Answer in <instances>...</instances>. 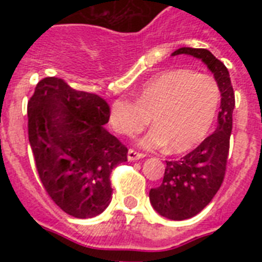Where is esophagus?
I'll use <instances>...</instances> for the list:
<instances>
[{
    "label": "esophagus",
    "instance_id": "34e87169",
    "mask_svg": "<svg viewBox=\"0 0 262 262\" xmlns=\"http://www.w3.org/2000/svg\"><path fill=\"white\" fill-rule=\"evenodd\" d=\"M145 155L144 154H139V152L134 151V149H128V154H127V159L128 161H136L139 159H143Z\"/></svg>",
    "mask_w": 262,
    "mask_h": 262
}]
</instances>
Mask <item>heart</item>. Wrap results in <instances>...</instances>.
Wrapping results in <instances>:
<instances>
[{
	"label": "heart",
	"instance_id": "b5f03b06",
	"mask_svg": "<svg viewBox=\"0 0 262 262\" xmlns=\"http://www.w3.org/2000/svg\"><path fill=\"white\" fill-rule=\"evenodd\" d=\"M219 86L214 77L190 69H169L147 80L135 103L117 99L108 111L115 133L133 136L148 123L155 127L139 145L145 149L165 147L174 154L200 144L209 134L219 106Z\"/></svg>",
	"mask_w": 262,
	"mask_h": 262
}]
</instances>
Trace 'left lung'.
<instances>
[{"instance_id": "1", "label": "left lung", "mask_w": 262, "mask_h": 262, "mask_svg": "<svg viewBox=\"0 0 262 262\" xmlns=\"http://www.w3.org/2000/svg\"><path fill=\"white\" fill-rule=\"evenodd\" d=\"M182 53L202 60L214 75L222 98L216 129L181 160L166 161L163 184L149 191L152 207L172 221H185L201 212L219 190L226 173L235 107L230 73L223 62L205 48L182 47L172 56Z\"/></svg>"}]
</instances>
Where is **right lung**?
<instances>
[{
    "label": "right lung",
    "instance_id": "add662e5",
    "mask_svg": "<svg viewBox=\"0 0 262 262\" xmlns=\"http://www.w3.org/2000/svg\"><path fill=\"white\" fill-rule=\"evenodd\" d=\"M110 107L97 94L46 77L27 105L29 142L48 195L67 214L93 217L111 202L110 174L127 149L105 124Z\"/></svg>",
    "mask_w": 262,
    "mask_h": 262
}]
</instances>
